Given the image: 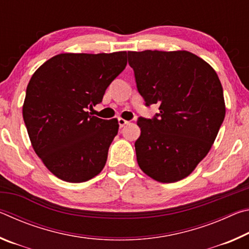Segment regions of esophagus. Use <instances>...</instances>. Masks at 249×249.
<instances>
[{
    "label": "esophagus",
    "mask_w": 249,
    "mask_h": 249,
    "mask_svg": "<svg viewBox=\"0 0 249 249\" xmlns=\"http://www.w3.org/2000/svg\"><path fill=\"white\" fill-rule=\"evenodd\" d=\"M119 124H120V127H124L125 125L129 124V122L124 120V119H119Z\"/></svg>",
    "instance_id": "34e87169"
}]
</instances>
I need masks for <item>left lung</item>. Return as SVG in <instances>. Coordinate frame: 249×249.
<instances>
[{
    "mask_svg": "<svg viewBox=\"0 0 249 249\" xmlns=\"http://www.w3.org/2000/svg\"><path fill=\"white\" fill-rule=\"evenodd\" d=\"M128 64L146 105L159 104L154 119L137 121L138 166L158 182H176L196 169L215 141L225 117L221 81L187 50L128 52Z\"/></svg>",
    "mask_w": 249,
    "mask_h": 249,
    "instance_id": "obj_1",
    "label": "left lung"
}]
</instances>
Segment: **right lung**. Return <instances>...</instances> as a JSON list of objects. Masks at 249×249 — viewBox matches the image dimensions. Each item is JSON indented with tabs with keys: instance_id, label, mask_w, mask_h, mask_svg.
Masks as SVG:
<instances>
[{
	"instance_id": "1",
	"label": "right lung",
	"mask_w": 249,
	"mask_h": 249,
	"mask_svg": "<svg viewBox=\"0 0 249 249\" xmlns=\"http://www.w3.org/2000/svg\"><path fill=\"white\" fill-rule=\"evenodd\" d=\"M126 65V52L60 53L32 75L23 119L34 150L57 178L79 183L102 171L119 122L88 109L102 102Z\"/></svg>"
}]
</instances>
